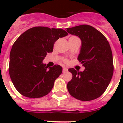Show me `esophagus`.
<instances>
[{"label":"esophagus","mask_w":123,"mask_h":123,"mask_svg":"<svg viewBox=\"0 0 123 123\" xmlns=\"http://www.w3.org/2000/svg\"><path fill=\"white\" fill-rule=\"evenodd\" d=\"M62 71H63V73H66V72H67L68 71V69L64 67L63 68H62Z\"/></svg>","instance_id":"esophagus-1"}]
</instances>
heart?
Masks as SVG:
<instances>
[{
  "instance_id": "b5f03b06",
  "label": "heart",
  "mask_w": 123,
  "mask_h": 123,
  "mask_svg": "<svg viewBox=\"0 0 123 123\" xmlns=\"http://www.w3.org/2000/svg\"><path fill=\"white\" fill-rule=\"evenodd\" d=\"M63 62H64V63H67L68 61L66 59H63Z\"/></svg>"
}]
</instances>
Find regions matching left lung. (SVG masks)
I'll list each match as a JSON object with an SVG mask.
<instances>
[{
    "mask_svg": "<svg viewBox=\"0 0 123 123\" xmlns=\"http://www.w3.org/2000/svg\"><path fill=\"white\" fill-rule=\"evenodd\" d=\"M67 32L80 38L82 47L78 60L85 67L80 72L74 68L68 69L73 77L68 83V90L81 101L96 99L104 93L113 75L112 53L109 41L101 32L89 25L67 28Z\"/></svg>",
    "mask_w": 123,
    "mask_h": 123,
    "instance_id": "left-lung-1",
    "label": "left lung"
}]
</instances>
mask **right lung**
I'll return each mask as SVG.
<instances>
[{
	"instance_id": "right-lung-1",
	"label": "right lung",
	"mask_w": 123,
	"mask_h": 123,
	"mask_svg": "<svg viewBox=\"0 0 123 123\" xmlns=\"http://www.w3.org/2000/svg\"><path fill=\"white\" fill-rule=\"evenodd\" d=\"M68 34L62 29L31 28L18 37L10 52L9 73L16 89L24 96L38 98L48 94L62 73L59 65L48 68L43 60L53 52L54 43Z\"/></svg>"
}]
</instances>
